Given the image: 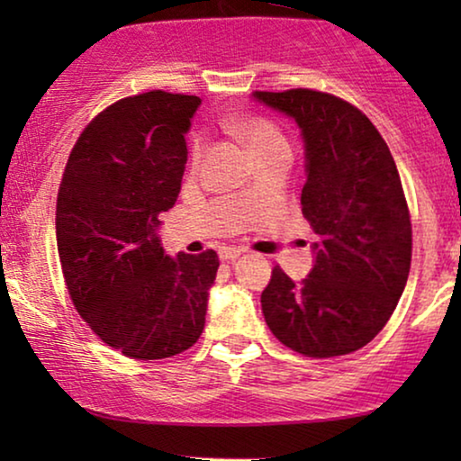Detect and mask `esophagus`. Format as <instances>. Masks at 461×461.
<instances>
[{"label":"esophagus","mask_w":461,"mask_h":461,"mask_svg":"<svg viewBox=\"0 0 461 461\" xmlns=\"http://www.w3.org/2000/svg\"><path fill=\"white\" fill-rule=\"evenodd\" d=\"M218 254H220V260H224V262H230V260H237V258L241 256L243 251L239 249V248H220Z\"/></svg>","instance_id":"1"}]
</instances>
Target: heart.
I'll use <instances>...</instances> for the list:
<instances>
[{"mask_svg": "<svg viewBox=\"0 0 461 461\" xmlns=\"http://www.w3.org/2000/svg\"><path fill=\"white\" fill-rule=\"evenodd\" d=\"M229 130L235 134L237 138H241V140L248 144L251 155L258 157L262 155L264 150L268 149H275L279 147V144H287L285 138L279 130L275 128L273 123L267 122V119H260V117H235V119H229ZM201 153V147L199 142L193 144V159H197Z\"/></svg>", "mask_w": 461, "mask_h": 461, "instance_id": "1", "label": "heart"}]
</instances>
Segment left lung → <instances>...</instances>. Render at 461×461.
Instances as JSON below:
<instances>
[{"label": "left lung", "instance_id": "1", "mask_svg": "<svg viewBox=\"0 0 461 461\" xmlns=\"http://www.w3.org/2000/svg\"><path fill=\"white\" fill-rule=\"evenodd\" d=\"M294 119L304 142L302 213L314 262L294 281L275 267L262 312L275 338L314 358L369 344L394 312L411 267V222L388 144L357 106L314 90L254 92Z\"/></svg>", "mask_w": 461, "mask_h": 461}]
</instances>
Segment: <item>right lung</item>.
<instances>
[{"label": "right lung", "instance_id": "add662e5", "mask_svg": "<svg viewBox=\"0 0 461 461\" xmlns=\"http://www.w3.org/2000/svg\"><path fill=\"white\" fill-rule=\"evenodd\" d=\"M199 104L161 90L119 100L81 131L62 176L56 241L73 304L104 344L140 361L197 342L220 267L213 249L167 256L159 237Z\"/></svg>", "mask_w": 461, "mask_h": 461}]
</instances>
